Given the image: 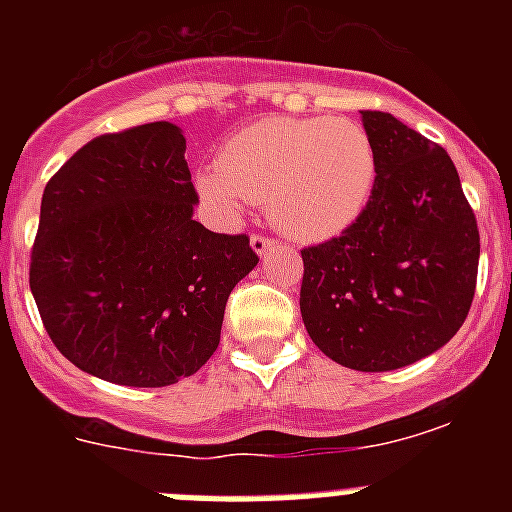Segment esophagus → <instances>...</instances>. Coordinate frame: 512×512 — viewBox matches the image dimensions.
<instances>
[{
	"instance_id": "1",
	"label": "esophagus",
	"mask_w": 512,
	"mask_h": 512,
	"mask_svg": "<svg viewBox=\"0 0 512 512\" xmlns=\"http://www.w3.org/2000/svg\"><path fill=\"white\" fill-rule=\"evenodd\" d=\"M251 248L259 253V256H264L266 251L274 248V238H269V235H251Z\"/></svg>"
}]
</instances>
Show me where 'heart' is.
Segmentation results:
<instances>
[{"label": "heart", "instance_id": "b5f03b06", "mask_svg": "<svg viewBox=\"0 0 512 512\" xmlns=\"http://www.w3.org/2000/svg\"><path fill=\"white\" fill-rule=\"evenodd\" d=\"M379 179L372 133L348 117H264L225 140L217 169L197 174L202 200L233 215L266 202L295 241H330L366 212Z\"/></svg>", "mask_w": 512, "mask_h": 512}]
</instances>
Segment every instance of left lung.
<instances>
[{
	"label": "left lung",
	"mask_w": 512,
	"mask_h": 512,
	"mask_svg": "<svg viewBox=\"0 0 512 512\" xmlns=\"http://www.w3.org/2000/svg\"><path fill=\"white\" fill-rule=\"evenodd\" d=\"M379 151L364 215L302 248L300 310L312 343L356 372H390L456 336L474 300L479 230L454 161L390 112H361Z\"/></svg>",
	"instance_id": "left-lung-1"
}]
</instances>
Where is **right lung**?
I'll list each match as a JSON object with an SVG mask.
<instances>
[{
    "instance_id": "add662e5",
    "label": "right lung",
    "mask_w": 512,
    "mask_h": 512,
    "mask_svg": "<svg viewBox=\"0 0 512 512\" xmlns=\"http://www.w3.org/2000/svg\"><path fill=\"white\" fill-rule=\"evenodd\" d=\"M187 140L171 122L89 140L45 184L30 289L56 348L125 387L192 377L259 256L194 220Z\"/></svg>"
}]
</instances>
